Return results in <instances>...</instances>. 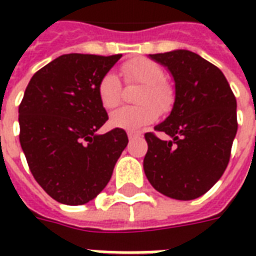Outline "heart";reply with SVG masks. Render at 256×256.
Returning a JSON list of instances; mask_svg holds the SVG:
<instances>
[{"label": "heart", "mask_w": 256, "mask_h": 256, "mask_svg": "<svg viewBox=\"0 0 256 256\" xmlns=\"http://www.w3.org/2000/svg\"><path fill=\"white\" fill-rule=\"evenodd\" d=\"M158 96H159L160 100L164 101H167L170 98V89H168V86H167L163 80H162L160 86H159V89H158Z\"/></svg>", "instance_id": "obj_1"}]
</instances>
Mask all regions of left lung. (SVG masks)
I'll return each instance as SVG.
<instances>
[{"label": "left lung", "mask_w": 256, "mask_h": 256, "mask_svg": "<svg viewBox=\"0 0 256 256\" xmlns=\"http://www.w3.org/2000/svg\"><path fill=\"white\" fill-rule=\"evenodd\" d=\"M112 56L70 53L34 74L19 106L20 145L31 174L56 202L82 206L112 177L128 140L108 120L100 84Z\"/></svg>", "instance_id": "8db88e82"}]
</instances>
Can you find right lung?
<instances>
[{"instance_id": "add662e5", "label": "right lung", "mask_w": 256, "mask_h": 256, "mask_svg": "<svg viewBox=\"0 0 256 256\" xmlns=\"http://www.w3.org/2000/svg\"><path fill=\"white\" fill-rule=\"evenodd\" d=\"M172 71L176 100L170 115L145 134L144 172L167 198H200L225 172L237 133L236 98L218 68L189 50L150 54Z\"/></svg>"}]
</instances>
